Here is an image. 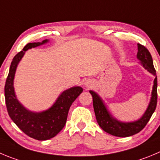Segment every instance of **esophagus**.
<instances>
[{
  "mask_svg": "<svg viewBox=\"0 0 160 160\" xmlns=\"http://www.w3.org/2000/svg\"><path fill=\"white\" fill-rule=\"evenodd\" d=\"M85 85H86V87H87V88H90L91 85H92V84H91L90 82H87V83H86V84H85Z\"/></svg>",
  "mask_w": 160,
  "mask_h": 160,
  "instance_id": "esophagus-1",
  "label": "esophagus"
}]
</instances>
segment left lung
I'll return each instance as SVG.
<instances>
[{"label": "left lung", "instance_id": "obj_1", "mask_svg": "<svg viewBox=\"0 0 160 160\" xmlns=\"http://www.w3.org/2000/svg\"><path fill=\"white\" fill-rule=\"evenodd\" d=\"M137 47H138V52H137V57L141 61V65L149 72L156 76V78L154 80V85L152 88L150 102H149L147 110L141 118L132 122H119L118 120L114 118L110 114L99 95L93 91H90V93L92 95V98H93V107L94 110H95V118H96L98 125L107 133H110L113 136H115V137H130V136L141 132L145 127V125L150 120L152 114L154 113L156 108V104H157V77H156V69H155L154 65H153L152 55L145 46L138 43Z\"/></svg>", "mask_w": 160, "mask_h": 160}]
</instances>
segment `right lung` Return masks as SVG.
<instances>
[{"mask_svg": "<svg viewBox=\"0 0 160 160\" xmlns=\"http://www.w3.org/2000/svg\"><path fill=\"white\" fill-rule=\"evenodd\" d=\"M49 42L28 43L23 50L12 59L9 72L4 86V97L8 115L14 123L25 134L38 141H46L55 137L62 130L66 123L68 113L72 103L82 93L83 88L72 87L62 92L50 108L45 111L36 113L28 110L18 101L13 87L15 73L19 61L25 51Z\"/></svg>", "mask_w": 160, "mask_h": 160, "instance_id": "add662e5", "label": "right lung"}]
</instances>
